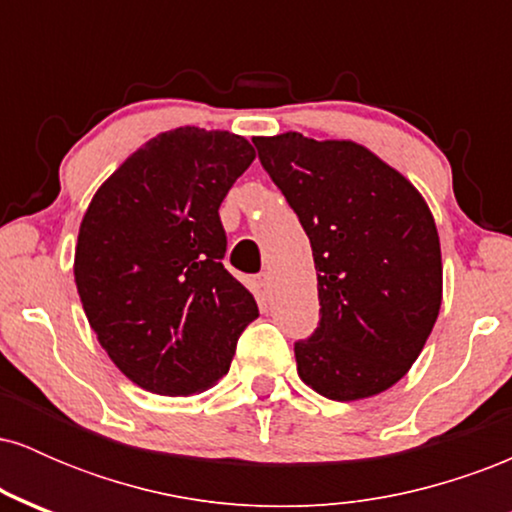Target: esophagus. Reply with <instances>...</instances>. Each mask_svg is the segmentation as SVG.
Listing matches in <instances>:
<instances>
[{
	"instance_id": "obj_1",
	"label": "esophagus",
	"mask_w": 512,
	"mask_h": 512,
	"mask_svg": "<svg viewBox=\"0 0 512 512\" xmlns=\"http://www.w3.org/2000/svg\"><path fill=\"white\" fill-rule=\"evenodd\" d=\"M252 289H255V293L262 298V301H267V296H269V274L267 272L257 274L255 279H252Z\"/></svg>"
}]
</instances>
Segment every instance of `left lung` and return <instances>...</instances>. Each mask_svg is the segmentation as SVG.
Segmentation results:
<instances>
[{"label":"left lung","instance_id":"left-lung-1","mask_svg":"<svg viewBox=\"0 0 512 512\" xmlns=\"http://www.w3.org/2000/svg\"><path fill=\"white\" fill-rule=\"evenodd\" d=\"M255 146L317 269L320 322L293 344L298 375L337 402L378 395L436 325L443 264L431 211L404 175L354 142L286 132Z\"/></svg>","mask_w":512,"mask_h":512}]
</instances>
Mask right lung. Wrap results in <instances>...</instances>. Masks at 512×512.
<instances>
[{
    "label": "right lung",
    "mask_w": 512,
    "mask_h": 512,
    "mask_svg": "<svg viewBox=\"0 0 512 512\" xmlns=\"http://www.w3.org/2000/svg\"><path fill=\"white\" fill-rule=\"evenodd\" d=\"M252 161L248 139L180 127L129 156L88 204L76 289L98 342L144 390H207L260 315L252 293L223 269L219 216Z\"/></svg>",
    "instance_id": "add662e5"
}]
</instances>
